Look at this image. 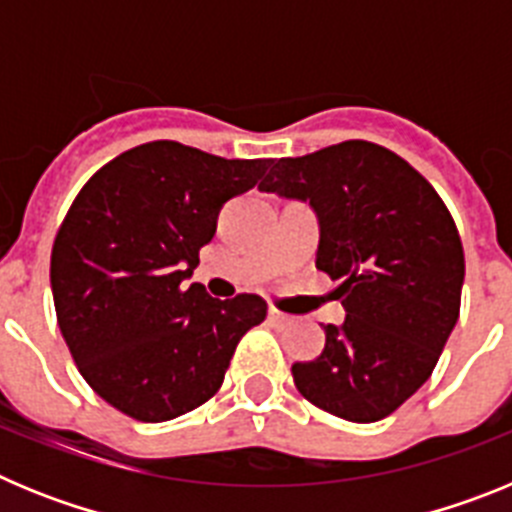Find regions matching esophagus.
Here are the masks:
<instances>
[{
	"label": "esophagus",
	"instance_id": "esophagus-1",
	"mask_svg": "<svg viewBox=\"0 0 512 512\" xmlns=\"http://www.w3.org/2000/svg\"><path fill=\"white\" fill-rule=\"evenodd\" d=\"M269 323L274 325V328H284V325L292 323V318H289V315H284V312H279L277 307H269Z\"/></svg>",
	"mask_w": 512,
	"mask_h": 512
}]
</instances>
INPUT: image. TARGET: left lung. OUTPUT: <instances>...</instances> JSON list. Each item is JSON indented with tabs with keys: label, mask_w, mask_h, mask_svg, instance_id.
<instances>
[{
	"label": "left lung",
	"mask_w": 512,
	"mask_h": 512,
	"mask_svg": "<svg viewBox=\"0 0 512 512\" xmlns=\"http://www.w3.org/2000/svg\"><path fill=\"white\" fill-rule=\"evenodd\" d=\"M261 192L310 202L315 266L338 279L343 325L318 359L292 364L315 408L351 423L395 413L423 387L459 320L464 248L436 189L369 140L274 161Z\"/></svg>",
	"instance_id": "8db88e82"
}]
</instances>
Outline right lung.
Wrapping results in <instances>:
<instances>
[{"label":"right lung","mask_w":512,"mask_h":512,"mask_svg":"<svg viewBox=\"0 0 512 512\" xmlns=\"http://www.w3.org/2000/svg\"><path fill=\"white\" fill-rule=\"evenodd\" d=\"M269 161L153 140L76 194L53 243V305L81 377L120 413L161 423L200 408L266 318L259 295L215 300L187 279L220 207L256 187Z\"/></svg>","instance_id":"obj_1"}]
</instances>
